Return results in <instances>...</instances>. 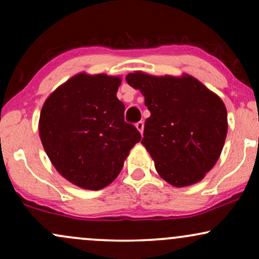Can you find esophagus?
<instances>
[{"mask_svg": "<svg viewBox=\"0 0 259 259\" xmlns=\"http://www.w3.org/2000/svg\"><path fill=\"white\" fill-rule=\"evenodd\" d=\"M144 125H145V124H144V121H142V120H140V121H138V123L135 124L136 129H138L141 134L144 133Z\"/></svg>", "mask_w": 259, "mask_h": 259, "instance_id": "34e87169", "label": "esophagus"}]
</instances>
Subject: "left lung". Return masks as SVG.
Listing matches in <instances>:
<instances>
[{
  "label": "left lung",
  "instance_id": "8db88e82",
  "mask_svg": "<svg viewBox=\"0 0 259 259\" xmlns=\"http://www.w3.org/2000/svg\"><path fill=\"white\" fill-rule=\"evenodd\" d=\"M125 79L144 95L151 112L141 144L157 173L175 187L201 181L214 167L227 139L228 114L221 97L187 74L134 72Z\"/></svg>",
  "mask_w": 259,
  "mask_h": 259
}]
</instances>
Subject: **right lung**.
Here are the masks:
<instances>
[{
	"instance_id": "right-lung-1",
	"label": "right lung",
	"mask_w": 259,
	"mask_h": 259,
	"mask_svg": "<svg viewBox=\"0 0 259 259\" xmlns=\"http://www.w3.org/2000/svg\"><path fill=\"white\" fill-rule=\"evenodd\" d=\"M120 76L79 73L45 101L40 139L53 167L74 185L101 190L120 173L130 150L141 140L124 120L117 99Z\"/></svg>"
}]
</instances>
